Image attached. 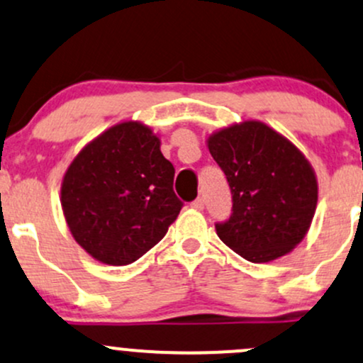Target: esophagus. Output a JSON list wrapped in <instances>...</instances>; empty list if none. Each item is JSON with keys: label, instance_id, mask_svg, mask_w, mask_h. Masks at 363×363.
<instances>
[{"label": "esophagus", "instance_id": "esophagus-1", "mask_svg": "<svg viewBox=\"0 0 363 363\" xmlns=\"http://www.w3.org/2000/svg\"><path fill=\"white\" fill-rule=\"evenodd\" d=\"M192 207H194V209H197V211H202L203 209V199L202 197L195 199V201L192 202Z\"/></svg>", "mask_w": 363, "mask_h": 363}]
</instances>
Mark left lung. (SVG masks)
Returning <instances> with one entry per match:
<instances>
[{
	"label": "left lung",
	"mask_w": 363,
	"mask_h": 363,
	"mask_svg": "<svg viewBox=\"0 0 363 363\" xmlns=\"http://www.w3.org/2000/svg\"><path fill=\"white\" fill-rule=\"evenodd\" d=\"M206 142L233 195L230 219L216 225L221 242L255 264L290 254L311 228L319 194L302 150L257 120L218 130Z\"/></svg>",
	"instance_id": "1"
}]
</instances>
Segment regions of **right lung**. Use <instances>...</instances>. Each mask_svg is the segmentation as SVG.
Segmentation results:
<instances>
[{"mask_svg": "<svg viewBox=\"0 0 363 363\" xmlns=\"http://www.w3.org/2000/svg\"><path fill=\"white\" fill-rule=\"evenodd\" d=\"M173 164L140 121H123L92 138L61 182V209L75 242L108 266H127L161 242L183 203Z\"/></svg>", "mask_w": 363, "mask_h": 363, "instance_id": "add662e5", "label": "right lung"}]
</instances>
